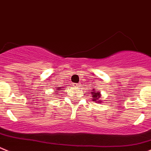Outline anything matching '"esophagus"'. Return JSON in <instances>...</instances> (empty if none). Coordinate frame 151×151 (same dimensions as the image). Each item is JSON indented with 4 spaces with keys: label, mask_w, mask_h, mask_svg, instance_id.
Wrapping results in <instances>:
<instances>
[{
    "label": "esophagus",
    "mask_w": 151,
    "mask_h": 151,
    "mask_svg": "<svg viewBox=\"0 0 151 151\" xmlns=\"http://www.w3.org/2000/svg\"><path fill=\"white\" fill-rule=\"evenodd\" d=\"M80 83H74V86H79Z\"/></svg>",
    "instance_id": "1"
}]
</instances>
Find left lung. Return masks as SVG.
I'll use <instances>...</instances> for the list:
<instances>
[{"instance_id": "1", "label": "left lung", "mask_w": 151, "mask_h": 151, "mask_svg": "<svg viewBox=\"0 0 151 151\" xmlns=\"http://www.w3.org/2000/svg\"><path fill=\"white\" fill-rule=\"evenodd\" d=\"M93 92H92V101H95L96 102H101V100H100V98H101V92H98L97 89H94V90H92Z\"/></svg>"}]
</instances>
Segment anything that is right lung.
Segmentation results:
<instances>
[{
  "label": "right lung",
  "mask_w": 151,
  "mask_h": 151,
  "mask_svg": "<svg viewBox=\"0 0 151 151\" xmlns=\"http://www.w3.org/2000/svg\"><path fill=\"white\" fill-rule=\"evenodd\" d=\"M55 90H60V89H62V87H56V88H55ZM55 92H56V91H55ZM55 93H56V92H55Z\"/></svg>",
  "instance_id": "right-lung-1"
}]
</instances>
